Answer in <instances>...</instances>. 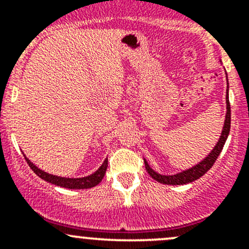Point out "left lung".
<instances>
[{"instance_id": "obj_1", "label": "left lung", "mask_w": 249, "mask_h": 249, "mask_svg": "<svg viewBox=\"0 0 249 249\" xmlns=\"http://www.w3.org/2000/svg\"><path fill=\"white\" fill-rule=\"evenodd\" d=\"M227 80H228V76H227ZM228 85H229V83H228ZM225 100H227V114H225V120H224V125H223L222 134H220L219 140H218V142L215 143V145L213 147V149L211 150L210 154H208L206 158H203L201 161L197 162V164L194 165V166L189 167V169L184 170V171L175 173V175H160V173L154 171V170L149 166L147 160L144 159L145 170H147V172L149 173L150 177L154 178L157 182L162 183V184H170V185L188 184V183H192L194 182V180L199 179L200 177H202V176L213 166V164H214V161L217 160V158L219 157L220 152H222L223 147H224L225 144V141H227L230 132L231 113H230V102H229L228 90H227V96H225Z\"/></svg>"}]
</instances>
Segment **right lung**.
<instances>
[{"mask_svg":"<svg viewBox=\"0 0 249 249\" xmlns=\"http://www.w3.org/2000/svg\"><path fill=\"white\" fill-rule=\"evenodd\" d=\"M24 157L25 160L27 161V164H29V166L32 169V171L36 173L39 178H42V179H44L48 183H52V184L59 185V187L62 188H67V189H88V188L95 187V185H97L102 179H104L107 166H108V159L106 158L105 161L102 162L101 166H100L94 173H91V175L80 178L60 177V176L50 175V173L38 169L36 165L32 164V162L27 159L26 155L24 154Z\"/></svg>","mask_w":249,"mask_h":249,"instance_id":"add662e5","label":"right lung"}]
</instances>
